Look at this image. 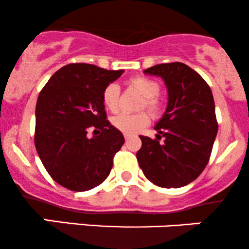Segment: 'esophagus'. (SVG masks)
<instances>
[{"label":"esophagus","mask_w":249,"mask_h":249,"mask_svg":"<svg viewBox=\"0 0 249 249\" xmlns=\"http://www.w3.org/2000/svg\"><path fill=\"white\" fill-rule=\"evenodd\" d=\"M124 139H125V140H128V139L130 138V134H129V133H124Z\"/></svg>","instance_id":"1"}]
</instances>
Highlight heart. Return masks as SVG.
Listing matches in <instances>:
<instances>
[{"label": "heart", "instance_id": "obj_1", "mask_svg": "<svg viewBox=\"0 0 249 249\" xmlns=\"http://www.w3.org/2000/svg\"><path fill=\"white\" fill-rule=\"evenodd\" d=\"M129 85L143 96L141 108H147L151 114L159 115L161 111V101L158 97L160 85L154 79L146 76H135L129 79ZM102 102L106 109L117 113L120 109V89L115 83L108 84L103 89ZM149 122V115L146 111L136 114H120L111 120V124L122 133H133L145 127Z\"/></svg>", "mask_w": 249, "mask_h": 249}]
</instances>
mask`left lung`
<instances>
[{
    "label": "left lung",
    "instance_id": "1",
    "mask_svg": "<svg viewBox=\"0 0 249 249\" xmlns=\"http://www.w3.org/2000/svg\"><path fill=\"white\" fill-rule=\"evenodd\" d=\"M161 77L168 92L167 108L154 127L157 139L140 135L136 153L145 177L160 188H181L203 172L217 134L213 92L207 82L183 63L146 69ZM162 137L164 141L160 142Z\"/></svg>",
    "mask_w": 249,
    "mask_h": 249
}]
</instances>
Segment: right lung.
<instances>
[{
  "mask_svg": "<svg viewBox=\"0 0 249 249\" xmlns=\"http://www.w3.org/2000/svg\"><path fill=\"white\" fill-rule=\"evenodd\" d=\"M122 73L91 64H69L40 91L34 142L49 175L64 188L88 191L110 173L124 138L107 120L102 92ZM90 129L92 138L87 135Z\"/></svg>",
  "mask_w": 249,
  "mask_h": 249,
  "instance_id": "1",
  "label": "right lung"
}]
</instances>
